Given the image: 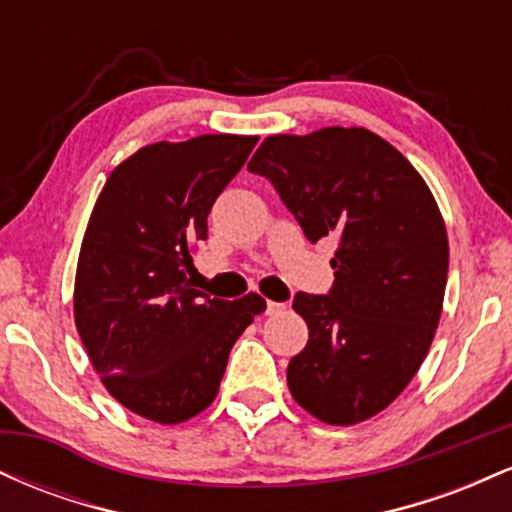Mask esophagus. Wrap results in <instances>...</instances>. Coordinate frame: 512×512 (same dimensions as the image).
<instances>
[{
  "label": "esophagus",
  "mask_w": 512,
  "mask_h": 512,
  "mask_svg": "<svg viewBox=\"0 0 512 512\" xmlns=\"http://www.w3.org/2000/svg\"><path fill=\"white\" fill-rule=\"evenodd\" d=\"M286 310V303H276V301H267V315H281Z\"/></svg>",
  "instance_id": "34e87169"
}]
</instances>
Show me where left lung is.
Returning a JSON list of instances; mask_svg holds the SVG:
<instances>
[{
	"label": "left lung",
	"mask_w": 512,
	"mask_h": 512,
	"mask_svg": "<svg viewBox=\"0 0 512 512\" xmlns=\"http://www.w3.org/2000/svg\"><path fill=\"white\" fill-rule=\"evenodd\" d=\"M274 185L305 238H339L334 284L298 291L308 344L289 361L293 399L351 426L395 402L428 354L448 281V233L424 178L361 127L267 137L248 163Z\"/></svg>",
	"instance_id": "8db88e82"
}]
</instances>
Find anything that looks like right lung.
<instances>
[{
	"instance_id": "add662e5",
	"label": "right lung",
	"mask_w": 512,
	"mask_h": 512,
	"mask_svg": "<svg viewBox=\"0 0 512 512\" xmlns=\"http://www.w3.org/2000/svg\"><path fill=\"white\" fill-rule=\"evenodd\" d=\"M257 137L202 134L144 146L120 163L93 207L74 286L76 330L122 407L180 424L214 402L257 293L223 301L192 284L190 245L207 238L216 197Z\"/></svg>"
}]
</instances>
